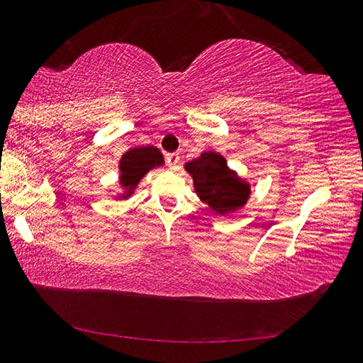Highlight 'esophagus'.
Masks as SVG:
<instances>
[{
  "label": "esophagus",
  "mask_w": 363,
  "mask_h": 363,
  "mask_svg": "<svg viewBox=\"0 0 363 363\" xmlns=\"http://www.w3.org/2000/svg\"><path fill=\"white\" fill-rule=\"evenodd\" d=\"M178 161H180V155L178 152H169V155H165V162L169 164L170 169H175Z\"/></svg>",
  "instance_id": "obj_1"
}]
</instances>
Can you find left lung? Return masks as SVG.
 Returning <instances> with one entry per match:
<instances>
[{"label": "left lung", "mask_w": 363, "mask_h": 363, "mask_svg": "<svg viewBox=\"0 0 363 363\" xmlns=\"http://www.w3.org/2000/svg\"><path fill=\"white\" fill-rule=\"evenodd\" d=\"M185 169L193 175L201 201L211 206L213 212L230 213L249 199L250 186L228 169L225 157L217 152H202L198 159L188 162Z\"/></svg>", "instance_id": "left-lung-1"}]
</instances>
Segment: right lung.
<instances>
[{"mask_svg": "<svg viewBox=\"0 0 363 363\" xmlns=\"http://www.w3.org/2000/svg\"><path fill=\"white\" fill-rule=\"evenodd\" d=\"M164 162L161 151L155 146H137L125 152L121 159L119 169L123 177V186L130 191L137 186V183L142 180L146 172L150 169L161 165Z\"/></svg>", "mask_w": 363, "mask_h": 363, "instance_id": "1", "label": "right lung"}]
</instances>
